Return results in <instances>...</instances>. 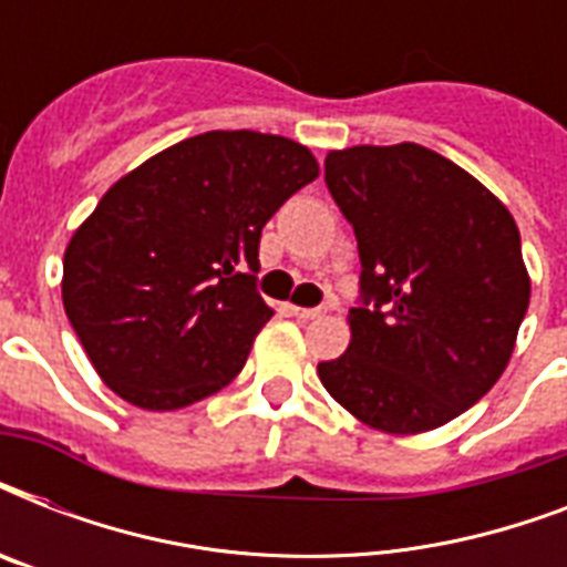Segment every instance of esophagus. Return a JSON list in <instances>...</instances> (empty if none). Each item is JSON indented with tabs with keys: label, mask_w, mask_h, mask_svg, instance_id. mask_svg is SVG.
Instances as JSON below:
<instances>
[{
	"label": "esophagus",
	"mask_w": 567,
	"mask_h": 567,
	"mask_svg": "<svg viewBox=\"0 0 567 567\" xmlns=\"http://www.w3.org/2000/svg\"><path fill=\"white\" fill-rule=\"evenodd\" d=\"M291 309L293 318H300V320H315L323 315V309H302V306H288Z\"/></svg>",
	"instance_id": "1"
}]
</instances>
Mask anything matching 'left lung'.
Instances as JSON below:
<instances>
[{
    "label": "left lung",
    "instance_id": "1",
    "mask_svg": "<svg viewBox=\"0 0 567 567\" xmlns=\"http://www.w3.org/2000/svg\"><path fill=\"white\" fill-rule=\"evenodd\" d=\"M323 167L359 240L362 306L320 382L371 430H439L492 391L518 341L529 274L515 217L421 144L332 150Z\"/></svg>",
    "mask_w": 567,
    "mask_h": 567
}]
</instances>
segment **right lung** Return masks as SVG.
<instances>
[{
  "label": "right lung",
  "instance_id": "add662e5",
  "mask_svg": "<svg viewBox=\"0 0 567 567\" xmlns=\"http://www.w3.org/2000/svg\"><path fill=\"white\" fill-rule=\"evenodd\" d=\"M318 173L309 146L240 128L167 146L105 190L66 244L61 297L114 394L173 412L238 377L274 318L252 276L261 229Z\"/></svg>",
  "mask_w": 567,
  "mask_h": 567
}]
</instances>
